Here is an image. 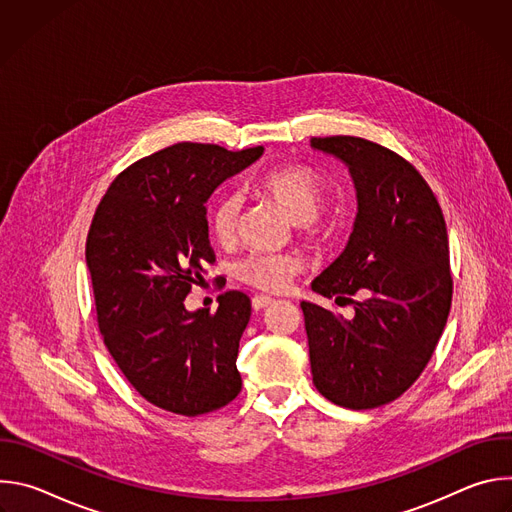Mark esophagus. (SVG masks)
Wrapping results in <instances>:
<instances>
[{
	"label": "esophagus",
	"mask_w": 512,
	"mask_h": 512,
	"mask_svg": "<svg viewBox=\"0 0 512 512\" xmlns=\"http://www.w3.org/2000/svg\"><path fill=\"white\" fill-rule=\"evenodd\" d=\"M271 304H273V298H269V296H255V298L251 300L253 310H263V308H267V306H271Z\"/></svg>",
	"instance_id": "34e87169"
}]
</instances>
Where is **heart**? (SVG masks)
Masks as SVG:
<instances>
[{"label":"heart","mask_w":512,"mask_h":512,"mask_svg":"<svg viewBox=\"0 0 512 512\" xmlns=\"http://www.w3.org/2000/svg\"><path fill=\"white\" fill-rule=\"evenodd\" d=\"M253 192L275 204L291 223L296 225L302 239L312 245H324L332 235V221L322 214L328 196L322 176L304 164H285L261 174L253 182ZM241 218V200L235 194L218 196L208 212L210 233L218 245H231L237 239ZM304 269L300 257L291 253H253L239 259L233 267L237 281L281 294Z\"/></svg>","instance_id":"1"}]
</instances>
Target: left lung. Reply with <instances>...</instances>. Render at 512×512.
Segmentation results:
<instances>
[{
  "label": "left lung",
  "mask_w": 512,
  "mask_h": 512,
  "mask_svg": "<svg viewBox=\"0 0 512 512\" xmlns=\"http://www.w3.org/2000/svg\"><path fill=\"white\" fill-rule=\"evenodd\" d=\"M312 145L350 168L358 196L344 253L312 283L324 298L354 304V316L302 302L312 377L328 401L375 409L419 379L448 322L444 212L415 166L385 145L352 135L312 137Z\"/></svg>",
  "instance_id": "left-lung-1"
}]
</instances>
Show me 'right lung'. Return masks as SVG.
Returning <instances> with one entry per match:
<instances>
[{
  "mask_svg": "<svg viewBox=\"0 0 512 512\" xmlns=\"http://www.w3.org/2000/svg\"><path fill=\"white\" fill-rule=\"evenodd\" d=\"M261 154L174 143L125 168L95 210L85 255L97 324L125 379L160 409L196 417L241 393L251 300L225 291L216 312H188L184 300L214 265L204 202Z\"/></svg>",
  "mask_w": 512,
  "mask_h": 512,
  "instance_id": "add662e5",
  "label": "right lung"
}]
</instances>
